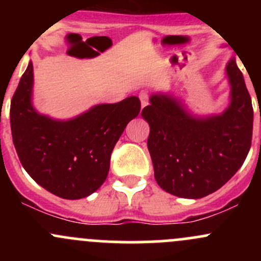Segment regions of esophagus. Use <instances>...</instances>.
<instances>
[{
  "instance_id": "esophagus-1",
  "label": "esophagus",
  "mask_w": 261,
  "mask_h": 261,
  "mask_svg": "<svg viewBox=\"0 0 261 261\" xmlns=\"http://www.w3.org/2000/svg\"><path fill=\"white\" fill-rule=\"evenodd\" d=\"M139 97H140V101H141V107H145L147 105V93L146 92H141L140 94H139Z\"/></svg>"
}]
</instances>
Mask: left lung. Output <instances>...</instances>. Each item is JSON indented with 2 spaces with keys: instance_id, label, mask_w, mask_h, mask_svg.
I'll list each match as a JSON object with an SVG mask.
<instances>
[{
  "instance_id": "1",
  "label": "left lung",
  "mask_w": 261,
  "mask_h": 261,
  "mask_svg": "<svg viewBox=\"0 0 261 261\" xmlns=\"http://www.w3.org/2000/svg\"><path fill=\"white\" fill-rule=\"evenodd\" d=\"M226 73L231 103L222 115L197 118L179 101L152 94L141 111L149 122L147 149L160 188L181 198H202L220 189L244 164L252 139L254 110L235 58Z\"/></svg>"
}]
</instances>
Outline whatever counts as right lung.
I'll list each match as a JSON object with an SVG mask.
<instances>
[{"label": "right lung", "instance_id": "right-lung-1", "mask_svg": "<svg viewBox=\"0 0 261 261\" xmlns=\"http://www.w3.org/2000/svg\"><path fill=\"white\" fill-rule=\"evenodd\" d=\"M33 63L21 77L10 107L12 140L21 164L50 193L65 199L89 196L106 180L112 150L139 115L138 97L98 105L73 120L39 115L31 105Z\"/></svg>", "mask_w": 261, "mask_h": 261}]
</instances>
